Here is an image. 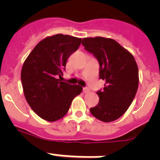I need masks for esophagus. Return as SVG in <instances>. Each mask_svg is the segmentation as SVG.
I'll use <instances>...</instances> for the list:
<instances>
[{"label":"esophagus","instance_id":"obj_1","mask_svg":"<svg viewBox=\"0 0 160 160\" xmlns=\"http://www.w3.org/2000/svg\"><path fill=\"white\" fill-rule=\"evenodd\" d=\"M83 92H84L85 94L89 93L90 92V89H89L88 87H84V88H83Z\"/></svg>","mask_w":160,"mask_h":160}]
</instances>
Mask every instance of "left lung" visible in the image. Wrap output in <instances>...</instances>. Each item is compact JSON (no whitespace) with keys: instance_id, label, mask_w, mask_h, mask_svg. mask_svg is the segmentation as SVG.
I'll return each mask as SVG.
<instances>
[{"instance_id":"8db88e82","label":"left lung","mask_w":160,"mask_h":160,"mask_svg":"<svg viewBox=\"0 0 160 160\" xmlns=\"http://www.w3.org/2000/svg\"><path fill=\"white\" fill-rule=\"evenodd\" d=\"M85 49L99 63V78L106 82L103 90L97 91L98 105L91 114L102 122L118 119L132 102L138 86V70L130 52L116 41L102 37L83 38Z\"/></svg>"}]
</instances>
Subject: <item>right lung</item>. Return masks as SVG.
<instances>
[{"mask_svg":"<svg viewBox=\"0 0 160 160\" xmlns=\"http://www.w3.org/2000/svg\"><path fill=\"white\" fill-rule=\"evenodd\" d=\"M81 38L56 34L48 37L32 49L22 66V87L32 110L43 119L54 122L65 116L74 98L81 94L78 85L62 82L66 61L78 49Z\"/></svg>","mask_w":160,"mask_h":160,"instance_id":"add662e5","label":"right lung"}]
</instances>
